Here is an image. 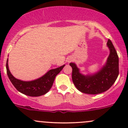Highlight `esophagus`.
Wrapping results in <instances>:
<instances>
[{"label":"esophagus","instance_id":"1","mask_svg":"<svg viewBox=\"0 0 128 128\" xmlns=\"http://www.w3.org/2000/svg\"><path fill=\"white\" fill-rule=\"evenodd\" d=\"M72 58H70V59H68V62H70V61H71V60H72Z\"/></svg>","mask_w":128,"mask_h":128}]
</instances>
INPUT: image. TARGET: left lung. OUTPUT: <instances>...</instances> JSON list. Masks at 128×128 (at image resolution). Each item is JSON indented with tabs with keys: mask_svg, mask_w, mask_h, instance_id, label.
<instances>
[{
	"mask_svg": "<svg viewBox=\"0 0 128 128\" xmlns=\"http://www.w3.org/2000/svg\"><path fill=\"white\" fill-rule=\"evenodd\" d=\"M110 54L105 64L95 73L84 75L74 62L69 65L72 68V78L76 88L84 94H101L110 88L119 74V59L116 51L110 40L106 43Z\"/></svg>",
	"mask_w": 128,
	"mask_h": 128,
	"instance_id": "8db88e82",
	"label": "left lung"
}]
</instances>
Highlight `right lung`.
<instances>
[{
  "label": "right lung",
  "mask_w": 128,
  "mask_h": 128,
  "mask_svg": "<svg viewBox=\"0 0 128 128\" xmlns=\"http://www.w3.org/2000/svg\"><path fill=\"white\" fill-rule=\"evenodd\" d=\"M8 59L6 64L7 73L10 82L18 91L30 96H39L46 94L52 87L55 77L63 69L65 64L51 69L40 78L30 81H24L15 78L12 74L8 68Z\"/></svg>",
  "instance_id": "1"
}]
</instances>
